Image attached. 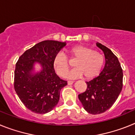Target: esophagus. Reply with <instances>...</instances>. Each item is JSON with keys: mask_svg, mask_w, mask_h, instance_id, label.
<instances>
[{"mask_svg": "<svg viewBox=\"0 0 135 135\" xmlns=\"http://www.w3.org/2000/svg\"><path fill=\"white\" fill-rule=\"evenodd\" d=\"M73 83H74L73 81H68V85H71Z\"/></svg>", "mask_w": 135, "mask_h": 135, "instance_id": "esophagus-1", "label": "esophagus"}]
</instances>
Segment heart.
<instances>
[{
    "label": "heart",
    "mask_w": 135,
    "mask_h": 135,
    "mask_svg": "<svg viewBox=\"0 0 135 135\" xmlns=\"http://www.w3.org/2000/svg\"><path fill=\"white\" fill-rule=\"evenodd\" d=\"M70 57L76 59L74 65L76 68L67 74V78H80L83 75L86 79H92L98 76L103 68L104 57L97 51L83 45H77L69 50ZM53 67L59 76L64 77L69 68L68 59L64 53H57L53 59Z\"/></svg>",
    "instance_id": "1"
}]
</instances>
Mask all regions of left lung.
Returning a JSON list of instances; mask_svg holds the SVG:
<instances>
[{
    "label": "left lung",
    "instance_id": "left-lung-1",
    "mask_svg": "<svg viewBox=\"0 0 135 135\" xmlns=\"http://www.w3.org/2000/svg\"><path fill=\"white\" fill-rule=\"evenodd\" d=\"M103 51L105 64L99 76L86 82V90L78 95L84 109L91 114H99L113 105L122 89L123 72L118 57L109 49L97 42Z\"/></svg>",
    "mask_w": 135,
    "mask_h": 135
}]
</instances>
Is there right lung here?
Listing matches in <instances>:
<instances>
[{
  "label": "right lung",
  "mask_w": 135,
  "mask_h": 135,
  "mask_svg": "<svg viewBox=\"0 0 135 135\" xmlns=\"http://www.w3.org/2000/svg\"><path fill=\"white\" fill-rule=\"evenodd\" d=\"M65 42L44 40L27 50L19 58L14 72V89L27 109L36 114L51 112L58 103L61 89L68 84L56 74L53 59ZM35 62L41 71L32 72Z\"/></svg>",
  "instance_id": "add662e5"
}]
</instances>
